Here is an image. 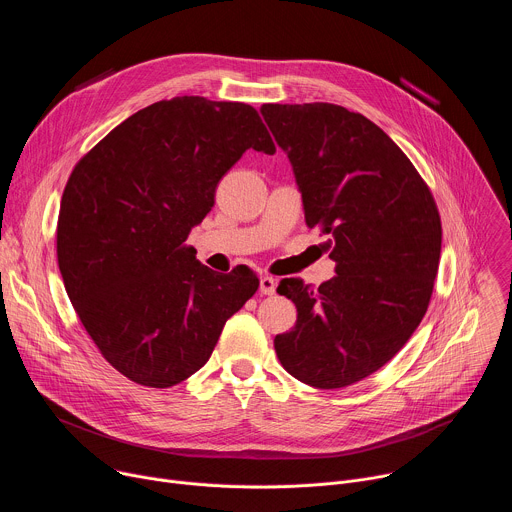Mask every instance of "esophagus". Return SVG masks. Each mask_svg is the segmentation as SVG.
<instances>
[{
	"mask_svg": "<svg viewBox=\"0 0 512 512\" xmlns=\"http://www.w3.org/2000/svg\"><path fill=\"white\" fill-rule=\"evenodd\" d=\"M275 287H277V281H275L273 277L263 275V277L259 279V291H261L263 296H273V294H275Z\"/></svg>",
	"mask_w": 512,
	"mask_h": 512,
	"instance_id": "34e87169",
	"label": "esophagus"
}]
</instances>
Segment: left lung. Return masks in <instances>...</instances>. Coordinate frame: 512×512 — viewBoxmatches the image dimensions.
Masks as SVG:
<instances>
[{
  "label": "left lung",
  "instance_id": "8db88e82",
  "mask_svg": "<svg viewBox=\"0 0 512 512\" xmlns=\"http://www.w3.org/2000/svg\"><path fill=\"white\" fill-rule=\"evenodd\" d=\"M302 192L306 225L330 235L336 275L318 289L281 279L296 326L273 340L283 369L316 389L373 375L427 312L442 251L435 200L399 145L332 103L263 105Z\"/></svg>",
  "mask_w": 512,
  "mask_h": 512
}]
</instances>
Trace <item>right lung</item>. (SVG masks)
<instances>
[{
	"mask_svg": "<svg viewBox=\"0 0 512 512\" xmlns=\"http://www.w3.org/2000/svg\"><path fill=\"white\" fill-rule=\"evenodd\" d=\"M249 148L275 154L251 105L174 97L127 117L66 182L56 229L66 294L105 360L137 385L174 387L204 367L259 287L251 269L216 273L186 245Z\"/></svg>",
	"mask_w": 512,
	"mask_h": 512,
	"instance_id": "right-lung-1",
	"label": "right lung"
}]
</instances>
